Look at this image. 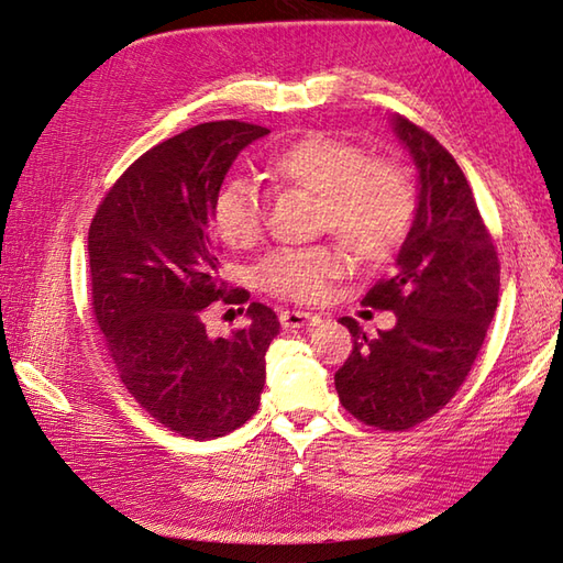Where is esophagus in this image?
<instances>
[{"label":"esophagus","mask_w":563,"mask_h":563,"mask_svg":"<svg viewBox=\"0 0 563 563\" xmlns=\"http://www.w3.org/2000/svg\"><path fill=\"white\" fill-rule=\"evenodd\" d=\"M280 324L285 329H309L321 324V317L312 312H300V309H285V312H280Z\"/></svg>","instance_id":"esophagus-1"}]
</instances>
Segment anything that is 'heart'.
Segmentation results:
<instances>
[{"mask_svg":"<svg viewBox=\"0 0 563 563\" xmlns=\"http://www.w3.org/2000/svg\"><path fill=\"white\" fill-rule=\"evenodd\" d=\"M275 181L319 196V227L336 234L357 261H379L397 249L413 218V190L397 164L367 159L363 147L331 133H307L273 154ZM212 230L227 246H254L263 208L246 178H230L212 198ZM349 271L339 246L278 249L256 266L263 290L292 302H317Z\"/></svg>","mask_w":563,"mask_h":563,"instance_id":"heart-1","label":"heart"}]
</instances>
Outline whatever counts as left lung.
Here are the masks:
<instances>
[{"mask_svg": "<svg viewBox=\"0 0 563 563\" xmlns=\"http://www.w3.org/2000/svg\"><path fill=\"white\" fill-rule=\"evenodd\" d=\"M391 128L418 169V206L397 268L363 305L391 309L377 336L343 317L353 351L333 377L343 409L379 430H409L445 406L479 355L498 307L494 239L452 154L401 115Z\"/></svg>", "mask_w": 563, "mask_h": 563, "instance_id": "obj_1", "label": "left lung"}]
</instances>
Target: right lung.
I'll use <instances>...</instances> for the list:
<instances>
[{"label": "right lung", "instance_id": "add662e5", "mask_svg": "<svg viewBox=\"0 0 563 563\" xmlns=\"http://www.w3.org/2000/svg\"><path fill=\"white\" fill-rule=\"evenodd\" d=\"M268 128L200 123L128 166L89 227L91 309L125 389L154 421L190 440L232 433L256 413L266 351L280 321L251 302L249 324L210 336L224 295L212 239V198L236 154Z\"/></svg>", "mask_w": 563, "mask_h": 563}]
</instances>
